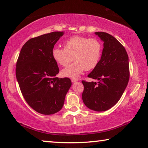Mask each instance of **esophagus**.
<instances>
[{
	"instance_id": "obj_1",
	"label": "esophagus",
	"mask_w": 148,
	"mask_h": 148,
	"mask_svg": "<svg viewBox=\"0 0 148 148\" xmlns=\"http://www.w3.org/2000/svg\"><path fill=\"white\" fill-rule=\"evenodd\" d=\"M77 81H78V79H74V78H72L71 79V82L72 83H75V82H76Z\"/></svg>"
}]
</instances>
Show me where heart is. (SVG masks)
Here are the masks:
<instances>
[{
	"label": "heart",
	"instance_id": "heart-1",
	"mask_svg": "<svg viewBox=\"0 0 148 148\" xmlns=\"http://www.w3.org/2000/svg\"><path fill=\"white\" fill-rule=\"evenodd\" d=\"M102 50L101 42L97 39L73 36L65 41L64 48H53L52 56L62 66H66L74 60V62L64 69L61 73L63 76L76 78L85 70L90 71L98 65Z\"/></svg>",
	"mask_w": 148,
	"mask_h": 148
}]
</instances>
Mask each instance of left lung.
Wrapping results in <instances>:
<instances>
[{"label": "left lung", "mask_w": 148, "mask_h": 148, "mask_svg": "<svg viewBox=\"0 0 148 148\" xmlns=\"http://www.w3.org/2000/svg\"><path fill=\"white\" fill-rule=\"evenodd\" d=\"M103 42L101 57L88 77L98 82L82 81L83 103L95 111H107L122 97L130 79L129 58L122 45L111 35L95 32Z\"/></svg>", "instance_id": "left-lung-1"}]
</instances>
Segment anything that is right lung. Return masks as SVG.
I'll return each mask as SVG.
<instances>
[{
  "mask_svg": "<svg viewBox=\"0 0 148 148\" xmlns=\"http://www.w3.org/2000/svg\"><path fill=\"white\" fill-rule=\"evenodd\" d=\"M63 35V32H53L28 40L16 65V77L24 98L42 114L60 111L72 85L68 77H56L60 70L52 56L55 44Z\"/></svg>",
  "mask_w": 148,
  "mask_h": 148,
  "instance_id": "1",
  "label": "right lung"
}]
</instances>
